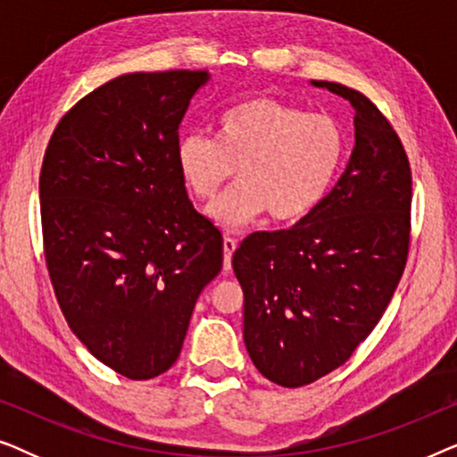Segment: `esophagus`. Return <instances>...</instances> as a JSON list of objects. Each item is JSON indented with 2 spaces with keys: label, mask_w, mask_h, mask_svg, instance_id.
Listing matches in <instances>:
<instances>
[{
  "label": "esophagus",
  "mask_w": 457,
  "mask_h": 457,
  "mask_svg": "<svg viewBox=\"0 0 457 457\" xmlns=\"http://www.w3.org/2000/svg\"><path fill=\"white\" fill-rule=\"evenodd\" d=\"M222 247H224V266H222V270L224 272H230V268H233V264H230V260H233V252L237 249V239H233V237H224Z\"/></svg>",
  "instance_id": "1"
}]
</instances>
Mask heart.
Instances as JSON below:
<instances>
[{
    "label": "heart",
    "mask_w": 457,
    "mask_h": 457,
    "mask_svg": "<svg viewBox=\"0 0 457 457\" xmlns=\"http://www.w3.org/2000/svg\"><path fill=\"white\" fill-rule=\"evenodd\" d=\"M345 155V135L333 116L303 112L270 97H252L222 112L214 139L185 135L177 164L187 191L212 202L224 193L210 216L227 228H239L262 214L293 222L308 216L327 195Z\"/></svg>",
    "instance_id": "heart-1"
}]
</instances>
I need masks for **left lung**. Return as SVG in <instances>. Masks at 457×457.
Wrapping results in <instances>:
<instances>
[{"label": "left lung", "mask_w": 457, "mask_h": 457, "mask_svg": "<svg viewBox=\"0 0 457 457\" xmlns=\"http://www.w3.org/2000/svg\"><path fill=\"white\" fill-rule=\"evenodd\" d=\"M312 83L355 108L345 172L295 227L249 235L233 253L249 358L289 389L345 364L372 333L402 280L411 235V168L395 129L364 93Z\"/></svg>", "instance_id": "obj_1"}]
</instances>
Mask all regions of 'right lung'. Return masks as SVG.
Returning <instances> with one entry per match:
<instances>
[{"mask_svg":"<svg viewBox=\"0 0 457 457\" xmlns=\"http://www.w3.org/2000/svg\"><path fill=\"white\" fill-rule=\"evenodd\" d=\"M208 71L112 79L62 116L39 174L43 253L68 327L130 380L177 361L222 235L187 197L179 124Z\"/></svg>","mask_w":457,"mask_h":457,"instance_id":"1","label":"right lung"}]
</instances>
